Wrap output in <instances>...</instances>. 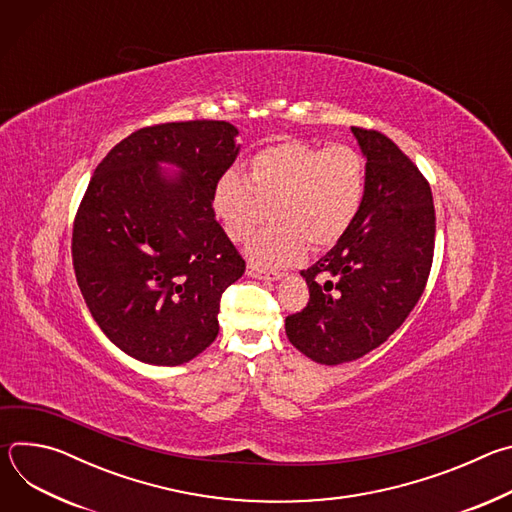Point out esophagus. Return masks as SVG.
Returning <instances> with one entry per match:
<instances>
[{
    "instance_id": "1",
    "label": "esophagus",
    "mask_w": 512,
    "mask_h": 512,
    "mask_svg": "<svg viewBox=\"0 0 512 512\" xmlns=\"http://www.w3.org/2000/svg\"><path fill=\"white\" fill-rule=\"evenodd\" d=\"M247 275L259 277V279H269V281H275V279H281V277H283V273L277 271V269H263V267L253 265V263L247 265Z\"/></svg>"
}]
</instances>
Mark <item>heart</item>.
Listing matches in <instances>:
<instances>
[{
	"mask_svg": "<svg viewBox=\"0 0 512 512\" xmlns=\"http://www.w3.org/2000/svg\"><path fill=\"white\" fill-rule=\"evenodd\" d=\"M367 192V164L352 145L328 148L283 141L261 150L243 178L227 172L214 186L212 208L233 241H247L271 216L265 231L249 243L257 263H291L308 247L324 251L354 225Z\"/></svg>",
	"mask_w": 512,
	"mask_h": 512,
	"instance_id": "obj_1",
	"label": "heart"
}]
</instances>
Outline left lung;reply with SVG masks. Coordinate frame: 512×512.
I'll list each match as a JSON object with an SVG mask.
<instances>
[{
	"instance_id": "1",
	"label": "left lung",
	"mask_w": 512,
	"mask_h": 512,
	"mask_svg": "<svg viewBox=\"0 0 512 512\" xmlns=\"http://www.w3.org/2000/svg\"><path fill=\"white\" fill-rule=\"evenodd\" d=\"M367 158V192L348 233L302 275L310 302L285 334L320 364L381 346L419 302L435 243L431 188L417 166L375 129L352 127Z\"/></svg>"
}]
</instances>
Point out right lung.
<instances>
[{
  "label": "right lung",
  "instance_id": "add662e5",
  "mask_svg": "<svg viewBox=\"0 0 512 512\" xmlns=\"http://www.w3.org/2000/svg\"><path fill=\"white\" fill-rule=\"evenodd\" d=\"M227 121L143 127L97 166L72 227V265L91 316L125 354L158 367L198 356L218 334L223 291L245 259L218 225L216 182L233 166ZM160 163L176 165L166 175Z\"/></svg>",
  "mask_w": 512,
  "mask_h": 512
}]
</instances>
